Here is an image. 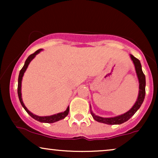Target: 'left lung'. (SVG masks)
Listing matches in <instances>:
<instances>
[{"instance_id":"1","label":"left lung","mask_w":158,"mask_h":158,"mask_svg":"<svg viewBox=\"0 0 158 158\" xmlns=\"http://www.w3.org/2000/svg\"><path fill=\"white\" fill-rule=\"evenodd\" d=\"M130 56H131V60L133 61L134 64H135L136 73H137V78H138L139 80V94L137 101H136L135 104L134 105L133 107L128 111L115 117L105 118V117H99V116L95 115L93 112L90 111L93 118L96 121H97V122L106 123V124L108 125L122 124V123L126 122V121H128V119L131 118L132 116L137 112V110L139 109V107L141 106V105L143 102L145 95H146V77H145L144 73H143L142 70V66H141L140 61H139V59H137V58H135L131 54L130 55Z\"/></svg>"}]
</instances>
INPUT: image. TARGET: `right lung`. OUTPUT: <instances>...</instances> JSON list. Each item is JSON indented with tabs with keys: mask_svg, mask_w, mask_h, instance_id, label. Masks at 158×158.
<instances>
[{
	"mask_svg": "<svg viewBox=\"0 0 158 158\" xmlns=\"http://www.w3.org/2000/svg\"><path fill=\"white\" fill-rule=\"evenodd\" d=\"M41 50H42V49H39V50H38L37 51H35L34 53H32L30 56H29L28 58L27 59V60L25 61L24 65H23L22 69L20 70L19 76V83H18V94H19V100H20V102H21V106H23V108H24L25 110L27 112V114H28L30 117H32V118L35 119V120L39 121V122L41 123H52L57 122V121L59 120H61V119H64V117H66L67 116H68V114L69 113V106L68 107V108H67L66 110H64V112H61V113L56 114L51 116H47V117H39V116H37L35 115V114H33L32 113H31L30 110L27 109V107L24 106V104H23L22 98H21V81H22L23 74H24L25 71H26L27 67H28V65L30 63V61H31L32 59L35 58V56L37 55L38 53H39Z\"/></svg>",
	"mask_w": 158,
	"mask_h": 158,
	"instance_id": "right-lung-1",
	"label": "right lung"
}]
</instances>
